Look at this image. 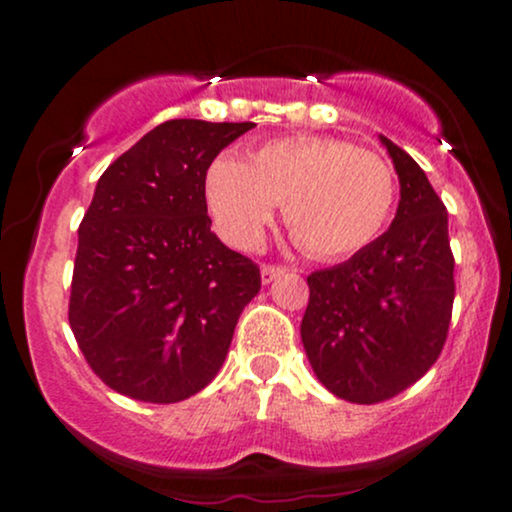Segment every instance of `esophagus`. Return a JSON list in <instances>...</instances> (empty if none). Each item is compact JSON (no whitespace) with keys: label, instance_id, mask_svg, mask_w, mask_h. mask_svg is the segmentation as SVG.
<instances>
[{"label":"esophagus","instance_id":"esophagus-1","mask_svg":"<svg viewBox=\"0 0 512 512\" xmlns=\"http://www.w3.org/2000/svg\"><path fill=\"white\" fill-rule=\"evenodd\" d=\"M286 272L284 264H262L260 274H262V284H272L276 276H281Z\"/></svg>","mask_w":512,"mask_h":512}]
</instances>
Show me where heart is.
Masks as SVG:
<instances>
[{
	"label": "heart",
	"instance_id": "heart-1",
	"mask_svg": "<svg viewBox=\"0 0 512 512\" xmlns=\"http://www.w3.org/2000/svg\"><path fill=\"white\" fill-rule=\"evenodd\" d=\"M204 197L228 243L250 248L276 204L293 240L322 260L354 255L378 238L397 197L383 156L332 137H286L248 161L221 154L204 173Z\"/></svg>",
	"mask_w": 512,
	"mask_h": 512
}]
</instances>
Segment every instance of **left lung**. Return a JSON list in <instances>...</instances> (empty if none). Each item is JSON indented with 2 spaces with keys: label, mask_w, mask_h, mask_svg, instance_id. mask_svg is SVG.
Wrapping results in <instances>:
<instances>
[{
  "label": "left lung",
  "mask_w": 512,
  "mask_h": 512,
  "mask_svg": "<svg viewBox=\"0 0 512 512\" xmlns=\"http://www.w3.org/2000/svg\"><path fill=\"white\" fill-rule=\"evenodd\" d=\"M399 175L395 221L337 267L308 276L303 349L317 380L354 404H378L438 361L455 301L448 211L407 151L380 137Z\"/></svg>",
  "instance_id": "obj_1"
}]
</instances>
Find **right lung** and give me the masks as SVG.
Segmentation results:
<instances>
[{"label":"right lung","mask_w":512,"mask_h":512,"mask_svg":"<svg viewBox=\"0 0 512 512\" xmlns=\"http://www.w3.org/2000/svg\"><path fill=\"white\" fill-rule=\"evenodd\" d=\"M255 125L168 120L105 168L79 226L69 327L120 395L173 404L223 366L260 267L211 233L209 163Z\"/></svg>","instance_id":"add662e5"}]
</instances>
